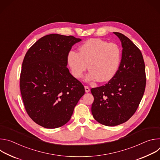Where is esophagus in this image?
Instances as JSON below:
<instances>
[{"mask_svg": "<svg viewBox=\"0 0 160 160\" xmlns=\"http://www.w3.org/2000/svg\"><path fill=\"white\" fill-rule=\"evenodd\" d=\"M85 90L86 92H90V88L88 86H85Z\"/></svg>", "mask_w": 160, "mask_h": 160, "instance_id": "1", "label": "esophagus"}]
</instances>
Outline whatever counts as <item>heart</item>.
<instances>
[{"instance_id": "heart-1", "label": "heart", "mask_w": 160, "mask_h": 160, "mask_svg": "<svg viewBox=\"0 0 160 160\" xmlns=\"http://www.w3.org/2000/svg\"><path fill=\"white\" fill-rule=\"evenodd\" d=\"M78 50L79 52L70 51L67 57L68 66L76 78H81L88 67L90 72L87 81L98 79L99 82H105L117 73L121 54L117 44L92 38L83 43Z\"/></svg>"}]
</instances>
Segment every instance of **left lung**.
I'll return each instance as SVG.
<instances>
[{
	"label": "left lung",
	"instance_id": "8db88e82",
	"mask_svg": "<svg viewBox=\"0 0 160 160\" xmlns=\"http://www.w3.org/2000/svg\"><path fill=\"white\" fill-rule=\"evenodd\" d=\"M113 33L123 48L118 70L108 83L90 90L94 98L91 108L93 117L109 127L120 125L132 117L143 97L146 83L141 51L123 34Z\"/></svg>",
	"mask_w": 160,
	"mask_h": 160
}]
</instances>
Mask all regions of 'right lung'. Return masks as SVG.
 <instances>
[{"mask_svg":"<svg viewBox=\"0 0 160 160\" xmlns=\"http://www.w3.org/2000/svg\"><path fill=\"white\" fill-rule=\"evenodd\" d=\"M73 36L45 35L28 49L22 64L20 90L25 109L38 125L56 128L65 125L85 94L80 82L67 68Z\"/></svg>","mask_w":160,"mask_h":160,"instance_id":"right-lung-1","label":"right lung"}]
</instances>
